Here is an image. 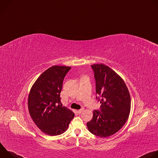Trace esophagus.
<instances>
[{
	"label": "esophagus",
	"mask_w": 158,
	"mask_h": 158,
	"mask_svg": "<svg viewBox=\"0 0 158 158\" xmlns=\"http://www.w3.org/2000/svg\"><path fill=\"white\" fill-rule=\"evenodd\" d=\"M84 110V109H79V110H77V112H78V113L79 114H81V113H82V111Z\"/></svg>",
	"instance_id": "obj_1"
}]
</instances>
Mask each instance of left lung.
<instances>
[{"label":"left lung","mask_w":158,"mask_h":158,"mask_svg":"<svg viewBox=\"0 0 158 158\" xmlns=\"http://www.w3.org/2000/svg\"><path fill=\"white\" fill-rule=\"evenodd\" d=\"M96 80V92L101 111L94 110L88 130L96 136L107 138L117 132L127 121L131 110V96L124 80L109 67L91 65Z\"/></svg>","instance_id":"obj_1"}]
</instances>
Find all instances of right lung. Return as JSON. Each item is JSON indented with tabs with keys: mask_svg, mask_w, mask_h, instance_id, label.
<instances>
[{
	"mask_svg": "<svg viewBox=\"0 0 158 158\" xmlns=\"http://www.w3.org/2000/svg\"><path fill=\"white\" fill-rule=\"evenodd\" d=\"M71 67L54 65L45 71L32 85L28 96L29 114L45 134L57 136L69 127L74 113L60 103L62 82Z\"/></svg>",
	"mask_w": 158,
	"mask_h": 158,
	"instance_id": "add662e5",
	"label": "right lung"
}]
</instances>
